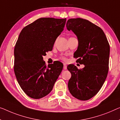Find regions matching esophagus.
Returning a JSON list of instances; mask_svg holds the SVG:
<instances>
[{"label":"esophagus","mask_w":120,"mask_h":120,"mask_svg":"<svg viewBox=\"0 0 120 120\" xmlns=\"http://www.w3.org/2000/svg\"><path fill=\"white\" fill-rule=\"evenodd\" d=\"M66 69H67V65L66 64H64V69L66 70Z\"/></svg>","instance_id":"34e87169"}]
</instances>
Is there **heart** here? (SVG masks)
I'll return each instance as SVG.
<instances>
[{
    "label": "heart",
    "mask_w": 120,
    "mask_h": 120,
    "mask_svg": "<svg viewBox=\"0 0 120 120\" xmlns=\"http://www.w3.org/2000/svg\"><path fill=\"white\" fill-rule=\"evenodd\" d=\"M61 59L62 60H65L66 59H65V58H64V57H62V58H61Z\"/></svg>",
    "instance_id": "b5f03b06"
}]
</instances>
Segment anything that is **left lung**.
Returning <instances> with one entry per match:
<instances>
[{
	"label": "left lung",
	"mask_w": 120,
	"mask_h": 120,
	"mask_svg": "<svg viewBox=\"0 0 120 120\" xmlns=\"http://www.w3.org/2000/svg\"><path fill=\"white\" fill-rule=\"evenodd\" d=\"M67 29L78 39L74 53L76 62L85 67L79 69L74 65L67 69L71 73L68 87L71 94L80 100H88L99 92L106 79L109 69L110 47L106 35L99 26L82 18L69 19Z\"/></svg>",
	"instance_id": "1"
}]
</instances>
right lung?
Returning a JSON list of instances; mask_svg holds the SVG:
<instances>
[{
    "label": "right lung",
    "instance_id": "add662e5",
    "mask_svg": "<svg viewBox=\"0 0 120 120\" xmlns=\"http://www.w3.org/2000/svg\"><path fill=\"white\" fill-rule=\"evenodd\" d=\"M66 19L41 18L21 30L14 48V71L18 82L30 98L49 94L63 68L59 61L46 66L43 56L51 51Z\"/></svg>",
    "mask_w": 120,
    "mask_h": 120
}]
</instances>
